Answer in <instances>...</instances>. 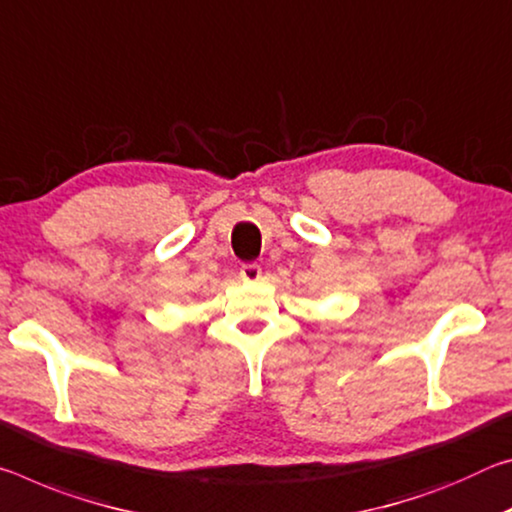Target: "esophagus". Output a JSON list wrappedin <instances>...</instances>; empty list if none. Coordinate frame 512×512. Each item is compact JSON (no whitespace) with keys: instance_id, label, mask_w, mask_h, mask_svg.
Masks as SVG:
<instances>
[{"instance_id":"1","label":"esophagus","mask_w":512,"mask_h":512,"mask_svg":"<svg viewBox=\"0 0 512 512\" xmlns=\"http://www.w3.org/2000/svg\"><path fill=\"white\" fill-rule=\"evenodd\" d=\"M240 279L245 283H256L258 279H261V267L254 265V263H247L240 267Z\"/></svg>"}]
</instances>
